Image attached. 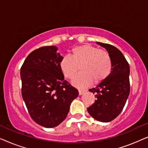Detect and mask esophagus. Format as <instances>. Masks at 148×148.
Masks as SVG:
<instances>
[{"label": "esophagus", "mask_w": 148, "mask_h": 148, "mask_svg": "<svg viewBox=\"0 0 148 148\" xmlns=\"http://www.w3.org/2000/svg\"><path fill=\"white\" fill-rule=\"evenodd\" d=\"M84 92H85V90H79V95L81 96V95H82Z\"/></svg>", "instance_id": "34e87169"}]
</instances>
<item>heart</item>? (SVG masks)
Segmentation results:
<instances>
[{
    "instance_id": "b5f03b06",
    "label": "heart",
    "mask_w": 148,
    "mask_h": 148,
    "mask_svg": "<svg viewBox=\"0 0 148 148\" xmlns=\"http://www.w3.org/2000/svg\"><path fill=\"white\" fill-rule=\"evenodd\" d=\"M80 66L82 72L76 75L72 82L79 88L88 87L93 82H100L110 75L112 61L106 52L100 50L90 44H84L73 48L71 54L60 60L59 66L64 77L72 79Z\"/></svg>"
}]
</instances>
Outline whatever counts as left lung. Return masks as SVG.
<instances>
[{
	"label": "left lung",
	"instance_id": "1",
	"mask_svg": "<svg viewBox=\"0 0 148 148\" xmlns=\"http://www.w3.org/2000/svg\"><path fill=\"white\" fill-rule=\"evenodd\" d=\"M97 44L104 48L112 61V71L104 80L90 92L96 100L88 108V112L96 120L108 123L119 116L124 108L130 92L129 63L124 55L114 46L102 42Z\"/></svg>",
	"mask_w": 148,
	"mask_h": 148
}]
</instances>
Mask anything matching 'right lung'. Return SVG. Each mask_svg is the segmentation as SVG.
I'll return each mask as SVG.
<instances>
[{"label":"right lung","mask_w":148,"mask_h":148,"mask_svg":"<svg viewBox=\"0 0 148 148\" xmlns=\"http://www.w3.org/2000/svg\"><path fill=\"white\" fill-rule=\"evenodd\" d=\"M54 46L32 52L21 68V94L32 119L38 125L52 128L67 116L77 89L64 80L59 63L63 56Z\"/></svg>","instance_id":"add662e5"}]
</instances>
